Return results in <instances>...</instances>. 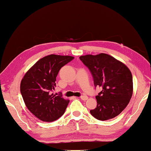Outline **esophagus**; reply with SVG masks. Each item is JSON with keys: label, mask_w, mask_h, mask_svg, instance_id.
<instances>
[{"label": "esophagus", "mask_w": 151, "mask_h": 151, "mask_svg": "<svg viewBox=\"0 0 151 151\" xmlns=\"http://www.w3.org/2000/svg\"><path fill=\"white\" fill-rule=\"evenodd\" d=\"M80 98L82 99V100H83V101H86V100H87V99H88V97L86 96H81L80 97Z\"/></svg>", "instance_id": "esophagus-1"}]
</instances>
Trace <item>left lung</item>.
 Returning a JSON list of instances; mask_svg holds the SVG:
<instances>
[{
	"label": "left lung",
	"mask_w": 151,
	"mask_h": 151,
	"mask_svg": "<svg viewBox=\"0 0 151 151\" xmlns=\"http://www.w3.org/2000/svg\"><path fill=\"white\" fill-rule=\"evenodd\" d=\"M80 59L93 76L94 85L102 90L96 97L97 107L91 115L100 121L119 115L133 95V77L127 66L106 54L81 55Z\"/></svg>",
	"instance_id": "obj_1"
}]
</instances>
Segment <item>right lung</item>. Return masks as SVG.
<instances>
[{
  "mask_svg": "<svg viewBox=\"0 0 151 151\" xmlns=\"http://www.w3.org/2000/svg\"><path fill=\"white\" fill-rule=\"evenodd\" d=\"M70 55L51 54L38 60L20 83V93L28 110L40 120L52 122L64 113L70 101L62 95L52 93L59 71L73 60Z\"/></svg>",
  "mask_w": 151,
  "mask_h": 151,
  "instance_id": "add662e5",
  "label": "right lung"
}]
</instances>
